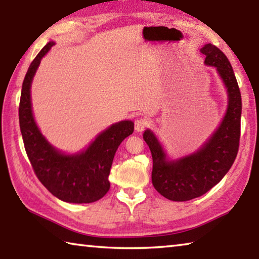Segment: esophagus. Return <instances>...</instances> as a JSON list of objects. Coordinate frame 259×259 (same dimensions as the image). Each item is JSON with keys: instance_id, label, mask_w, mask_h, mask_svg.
<instances>
[{"instance_id": "1", "label": "esophagus", "mask_w": 259, "mask_h": 259, "mask_svg": "<svg viewBox=\"0 0 259 259\" xmlns=\"http://www.w3.org/2000/svg\"><path fill=\"white\" fill-rule=\"evenodd\" d=\"M147 125H148V121L146 119H143V117H140V119H138L135 122V129L139 131V133L145 129Z\"/></svg>"}]
</instances>
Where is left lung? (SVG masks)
Returning a JSON list of instances; mask_svg holds the SVG:
<instances>
[{"mask_svg":"<svg viewBox=\"0 0 259 259\" xmlns=\"http://www.w3.org/2000/svg\"><path fill=\"white\" fill-rule=\"evenodd\" d=\"M204 64L216 67L227 89L229 103L224 119L200 150L182 159L169 161L163 147L151 130L143 137L153 159L152 183L155 190L171 201H188L203 195L222 181L239 151L241 129L240 89L227 57L216 46L201 48Z\"/></svg>","mask_w":259,"mask_h":259,"instance_id":"left-lung-1","label":"left lung"}]
</instances>
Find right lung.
Segmentation results:
<instances>
[{
    "label": "right lung",
    "instance_id": "add662e5",
    "mask_svg": "<svg viewBox=\"0 0 259 259\" xmlns=\"http://www.w3.org/2000/svg\"><path fill=\"white\" fill-rule=\"evenodd\" d=\"M54 46L55 42H49L38 52L25 75L19 103L21 136L35 175L52 195L69 203H91L108 192L114 155L123 139L134 133V122L112 124L76 154H65L49 144L35 123L30 84L43 56Z\"/></svg>",
    "mask_w": 259,
    "mask_h": 259
}]
</instances>
